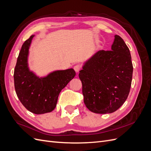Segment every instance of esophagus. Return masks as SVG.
<instances>
[{
	"instance_id": "esophagus-1",
	"label": "esophagus",
	"mask_w": 151,
	"mask_h": 151,
	"mask_svg": "<svg viewBox=\"0 0 151 151\" xmlns=\"http://www.w3.org/2000/svg\"><path fill=\"white\" fill-rule=\"evenodd\" d=\"M74 70L76 72H79V70H81V66L79 65H76L74 67Z\"/></svg>"
}]
</instances>
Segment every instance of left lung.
Masks as SVG:
<instances>
[{"mask_svg":"<svg viewBox=\"0 0 151 151\" xmlns=\"http://www.w3.org/2000/svg\"><path fill=\"white\" fill-rule=\"evenodd\" d=\"M130 50L115 35L110 51L99 50L85 61L79 77L86 106L99 114L115 112L130 93L133 65Z\"/></svg>","mask_w":151,"mask_h":151,"instance_id":"8db88e82","label":"left lung"}]
</instances>
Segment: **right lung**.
I'll list each match as a JSON object with an SVG mask.
<instances>
[{
    "label": "right lung",
    "mask_w": 151,
    "mask_h": 151,
    "mask_svg": "<svg viewBox=\"0 0 151 151\" xmlns=\"http://www.w3.org/2000/svg\"><path fill=\"white\" fill-rule=\"evenodd\" d=\"M35 35L22 45L14 73L16 93L22 105L30 112L40 115L52 111L57 106L62 89L74 78L72 68L54 70L40 77L31 70L28 64L29 50Z\"/></svg>",
    "instance_id": "right-lung-1"
}]
</instances>
